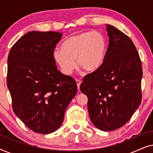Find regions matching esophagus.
Wrapping results in <instances>:
<instances>
[{
  "mask_svg": "<svg viewBox=\"0 0 153 153\" xmlns=\"http://www.w3.org/2000/svg\"><path fill=\"white\" fill-rule=\"evenodd\" d=\"M76 85H77V88H78V89L79 90V86H80V85H81V81H79V80H78V79H76Z\"/></svg>",
  "mask_w": 153,
  "mask_h": 153,
  "instance_id": "1",
  "label": "esophagus"
}]
</instances>
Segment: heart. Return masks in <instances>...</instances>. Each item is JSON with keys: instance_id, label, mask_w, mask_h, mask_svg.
Segmentation results:
<instances>
[{"instance_id": "obj_1", "label": "heart", "mask_w": 153, "mask_h": 153, "mask_svg": "<svg viewBox=\"0 0 153 153\" xmlns=\"http://www.w3.org/2000/svg\"><path fill=\"white\" fill-rule=\"evenodd\" d=\"M107 50L105 37L98 31H87L67 39L61 49H56L53 58L64 74H72L76 68L87 72L98 70L103 63Z\"/></svg>"}]
</instances>
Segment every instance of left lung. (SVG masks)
Masks as SVG:
<instances>
[{
	"label": "left lung",
	"instance_id": "1",
	"mask_svg": "<svg viewBox=\"0 0 153 153\" xmlns=\"http://www.w3.org/2000/svg\"><path fill=\"white\" fill-rule=\"evenodd\" d=\"M109 37L101 67L83 77L80 90L87 95L93 124L112 131L126 124L141 102V62L128 36L106 24Z\"/></svg>",
	"mask_w": 153,
	"mask_h": 153
}]
</instances>
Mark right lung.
<instances>
[{"label":"right lung","mask_w":153,"mask_h":153,"mask_svg":"<svg viewBox=\"0 0 153 153\" xmlns=\"http://www.w3.org/2000/svg\"><path fill=\"white\" fill-rule=\"evenodd\" d=\"M60 33L30 31L12 46L7 58V88L13 111L35 132L59 128L65 110L77 93L72 76L60 72L53 58Z\"/></svg>","instance_id":"obj_1"}]
</instances>
